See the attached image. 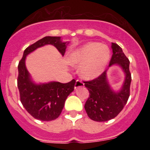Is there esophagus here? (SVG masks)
Listing matches in <instances>:
<instances>
[{
    "mask_svg": "<svg viewBox=\"0 0 150 150\" xmlns=\"http://www.w3.org/2000/svg\"><path fill=\"white\" fill-rule=\"evenodd\" d=\"M84 87V83L81 80H77L76 82H75V88L77 89V88H78V87Z\"/></svg>",
    "mask_w": 150,
    "mask_h": 150,
    "instance_id": "obj_1",
    "label": "esophagus"
}]
</instances>
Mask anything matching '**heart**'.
Here are the masks:
<instances>
[{"instance_id": "b5f03b06", "label": "heart", "mask_w": 150, "mask_h": 150, "mask_svg": "<svg viewBox=\"0 0 150 150\" xmlns=\"http://www.w3.org/2000/svg\"><path fill=\"white\" fill-rule=\"evenodd\" d=\"M110 51L107 46L98 42H88L73 50L69 56L71 64L80 65V75L92 80L99 77L107 65Z\"/></svg>"}]
</instances>
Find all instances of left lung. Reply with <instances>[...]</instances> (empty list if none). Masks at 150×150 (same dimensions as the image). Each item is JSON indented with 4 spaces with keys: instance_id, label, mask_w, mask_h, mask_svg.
I'll list each match as a JSON object with an SVG mask.
<instances>
[{
    "instance_id": "8db88e82",
    "label": "left lung",
    "mask_w": 150,
    "mask_h": 150,
    "mask_svg": "<svg viewBox=\"0 0 150 150\" xmlns=\"http://www.w3.org/2000/svg\"><path fill=\"white\" fill-rule=\"evenodd\" d=\"M111 48L113 55L109 66L113 64L120 65L125 74V80L122 89L117 93L110 88L106 71L94 80L84 81L89 92V97L85 104V111L89 118L94 121L104 122L114 118L123 110L130 97L132 80L129 70L130 61L118 44L111 43Z\"/></svg>"
}]
</instances>
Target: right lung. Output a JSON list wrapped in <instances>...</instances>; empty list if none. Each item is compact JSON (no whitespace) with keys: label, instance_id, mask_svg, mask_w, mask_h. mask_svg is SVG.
Here are the masks:
<instances>
[{"label":"right lung","instance_id":"1","mask_svg":"<svg viewBox=\"0 0 150 150\" xmlns=\"http://www.w3.org/2000/svg\"><path fill=\"white\" fill-rule=\"evenodd\" d=\"M46 44L53 45L64 56L66 42H62L61 37H45L28 46L19 62L18 87L20 101L27 112L36 119L50 121L56 119L61 113L67 97L75 88V80L67 83L51 82L42 85H35L31 81L25 66L26 56Z\"/></svg>","mask_w":150,"mask_h":150}]
</instances>
